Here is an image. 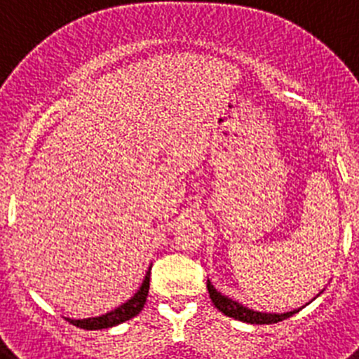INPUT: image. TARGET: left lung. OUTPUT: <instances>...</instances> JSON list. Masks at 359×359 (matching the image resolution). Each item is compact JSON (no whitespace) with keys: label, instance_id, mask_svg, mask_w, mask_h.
<instances>
[{"label":"left lung","instance_id":"8db88e82","mask_svg":"<svg viewBox=\"0 0 359 359\" xmlns=\"http://www.w3.org/2000/svg\"><path fill=\"white\" fill-rule=\"evenodd\" d=\"M207 290L208 293H210L212 304H214L223 315L246 323H257V325L277 323L282 322V320L290 318V316H293L294 313H298V311L302 309V307H298V309L287 311V313H261V311H253L250 309V307L243 306V304H239L237 300H233V298H228L226 294L219 293V291L212 286L210 280H207ZM320 293H322V291H320ZM316 297H318V294H316Z\"/></svg>","mask_w":359,"mask_h":359}]
</instances>
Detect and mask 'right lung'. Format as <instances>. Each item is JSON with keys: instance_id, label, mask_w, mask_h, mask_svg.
I'll return each instance as SVG.
<instances>
[{"instance_id": "right-lung-1", "label": "right lung", "mask_w": 359, "mask_h": 359, "mask_svg": "<svg viewBox=\"0 0 359 359\" xmlns=\"http://www.w3.org/2000/svg\"><path fill=\"white\" fill-rule=\"evenodd\" d=\"M149 278H151V268H149L147 275H145L144 282H142L140 290L136 291L131 298H129L128 302L118 306L116 309L109 311L106 315L100 316H93V318H82V320H73V318H66L69 323L73 325H77L81 329H88V331H95V329H107L113 327V325H118L122 322H128L131 320L133 316H136L144 309L145 300H147V293H149Z\"/></svg>"}]
</instances>
